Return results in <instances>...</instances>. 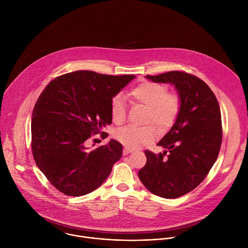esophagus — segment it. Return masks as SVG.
<instances>
[{"instance_id":"34e87169","label":"esophagus","mask_w":248,"mask_h":248,"mask_svg":"<svg viewBox=\"0 0 248 248\" xmlns=\"http://www.w3.org/2000/svg\"><path fill=\"white\" fill-rule=\"evenodd\" d=\"M131 152H133V149H131V148H127V147H124V150H123L124 155H127V154H129V153H131Z\"/></svg>"}]
</instances>
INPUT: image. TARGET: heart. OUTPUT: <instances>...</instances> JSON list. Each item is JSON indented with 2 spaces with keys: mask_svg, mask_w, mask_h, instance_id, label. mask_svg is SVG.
<instances>
[{
  "mask_svg": "<svg viewBox=\"0 0 248 248\" xmlns=\"http://www.w3.org/2000/svg\"><path fill=\"white\" fill-rule=\"evenodd\" d=\"M130 97L147 107L145 123H153L164 131L172 126L181 111V100L174 95L167 93V88L159 83L143 81L129 92ZM111 118L117 124H123L126 117V105L121 95L111 100ZM157 130L151 125H127L115 132V138L127 148H139L148 144L156 138Z\"/></svg>",
  "mask_w": 248,
  "mask_h": 248,
  "instance_id": "heart-1",
  "label": "heart"
}]
</instances>
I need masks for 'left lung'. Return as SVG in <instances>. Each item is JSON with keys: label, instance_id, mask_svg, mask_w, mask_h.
I'll list each match as a JSON object with an SVG mask.
<instances>
[{"label": "left lung", "instance_id": "1", "mask_svg": "<svg viewBox=\"0 0 248 248\" xmlns=\"http://www.w3.org/2000/svg\"><path fill=\"white\" fill-rule=\"evenodd\" d=\"M156 83L172 84L181 100V111L169 132L159 141L166 150H149L139 180L152 193L178 198L193 190L217 160L222 143L220 106L210 87L184 72L146 76Z\"/></svg>", "mask_w": 248, "mask_h": 248}]
</instances>
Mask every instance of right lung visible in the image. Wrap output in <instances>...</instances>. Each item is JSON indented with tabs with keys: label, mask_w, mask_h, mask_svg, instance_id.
Segmentation results:
<instances>
[{
	"label": "right lung",
	"mask_w": 248,
	"mask_h": 248,
	"mask_svg": "<svg viewBox=\"0 0 248 248\" xmlns=\"http://www.w3.org/2000/svg\"><path fill=\"white\" fill-rule=\"evenodd\" d=\"M133 78L78 70L52 80L39 96L32 113V153L39 170L61 192L68 196L92 192L122 158L123 145L115 139L95 149L85 144L92 133L112 124L111 100Z\"/></svg>",
	"instance_id": "add662e5"
}]
</instances>
